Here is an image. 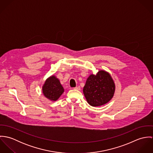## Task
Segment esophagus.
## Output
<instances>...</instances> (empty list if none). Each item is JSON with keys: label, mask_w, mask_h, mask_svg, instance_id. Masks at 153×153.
Returning <instances> with one entry per match:
<instances>
[{"label": "esophagus", "mask_w": 153, "mask_h": 153, "mask_svg": "<svg viewBox=\"0 0 153 153\" xmlns=\"http://www.w3.org/2000/svg\"><path fill=\"white\" fill-rule=\"evenodd\" d=\"M75 89H76V90H80L81 89V88L79 86H78V87H76L74 88Z\"/></svg>", "instance_id": "34e87169"}]
</instances>
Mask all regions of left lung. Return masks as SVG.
<instances>
[{"instance_id": "8db88e82", "label": "left lung", "mask_w": 153, "mask_h": 153, "mask_svg": "<svg viewBox=\"0 0 153 153\" xmlns=\"http://www.w3.org/2000/svg\"><path fill=\"white\" fill-rule=\"evenodd\" d=\"M115 84L109 74L104 71H99L97 75H91L88 78L83 89L88 104L92 107L102 105L114 95Z\"/></svg>"}]
</instances>
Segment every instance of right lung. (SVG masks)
I'll return each instance as SVG.
<instances>
[{
    "label": "right lung",
    "instance_id": "add662e5",
    "mask_svg": "<svg viewBox=\"0 0 153 153\" xmlns=\"http://www.w3.org/2000/svg\"><path fill=\"white\" fill-rule=\"evenodd\" d=\"M44 95L52 101H56L64 92V88L59 81L52 76L45 81L42 87Z\"/></svg>",
    "mask_w": 153,
    "mask_h": 153
}]
</instances>
